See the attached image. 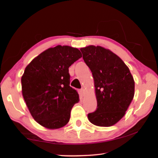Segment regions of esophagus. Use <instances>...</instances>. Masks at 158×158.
<instances>
[{"instance_id": "34e87169", "label": "esophagus", "mask_w": 158, "mask_h": 158, "mask_svg": "<svg viewBox=\"0 0 158 158\" xmlns=\"http://www.w3.org/2000/svg\"><path fill=\"white\" fill-rule=\"evenodd\" d=\"M84 91H85V89H84V88H82V89H80V90H79L80 94L83 95L84 94Z\"/></svg>"}]
</instances>
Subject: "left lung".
I'll list each match as a JSON object with an SVG mask.
<instances>
[{
  "mask_svg": "<svg viewBox=\"0 0 158 158\" xmlns=\"http://www.w3.org/2000/svg\"><path fill=\"white\" fill-rule=\"evenodd\" d=\"M94 79L96 111L88 114L93 125L110 127L125 114L135 95V81L128 67L108 49L89 45L80 49Z\"/></svg>",
  "mask_w": 158,
  "mask_h": 158,
  "instance_id": "obj_1",
  "label": "left lung"
}]
</instances>
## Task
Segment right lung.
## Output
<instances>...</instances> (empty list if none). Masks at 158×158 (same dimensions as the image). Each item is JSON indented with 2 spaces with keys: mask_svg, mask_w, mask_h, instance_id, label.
<instances>
[{
  "mask_svg": "<svg viewBox=\"0 0 158 158\" xmlns=\"http://www.w3.org/2000/svg\"><path fill=\"white\" fill-rule=\"evenodd\" d=\"M80 51L58 45L44 51L26 67L21 91L35 121L49 130L68 123L73 106L79 101L69 86V67L81 58Z\"/></svg>",
  "mask_w": 158,
  "mask_h": 158,
  "instance_id": "right-lung-1",
  "label": "right lung"
}]
</instances>
